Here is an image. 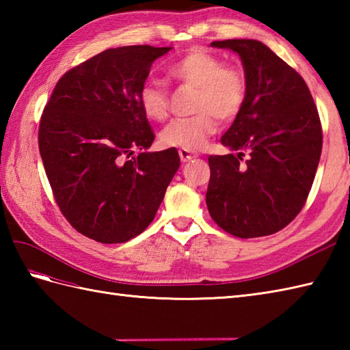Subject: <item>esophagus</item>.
Wrapping results in <instances>:
<instances>
[{
	"label": "esophagus",
	"instance_id": "34e87169",
	"mask_svg": "<svg viewBox=\"0 0 350 350\" xmlns=\"http://www.w3.org/2000/svg\"><path fill=\"white\" fill-rule=\"evenodd\" d=\"M179 156H180V161H182V162H189V161L197 158L196 153H192V152H189V150H185V148H180V150H179Z\"/></svg>",
	"mask_w": 350,
	"mask_h": 350
}]
</instances>
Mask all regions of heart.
I'll use <instances>...</instances> for the list:
<instances>
[{
    "instance_id": "obj_1",
    "label": "heart",
    "mask_w": 350,
    "mask_h": 350,
    "mask_svg": "<svg viewBox=\"0 0 350 350\" xmlns=\"http://www.w3.org/2000/svg\"><path fill=\"white\" fill-rule=\"evenodd\" d=\"M171 79L182 85L196 87L194 111L189 118H177L161 132V141L168 147L185 150L203 148L215 132L218 122H232L241 114L247 99L245 73L224 63L212 52L194 48L168 66ZM143 114L153 122H163L170 114V96L165 85L156 81L143 84L138 92Z\"/></svg>"
}]
</instances>
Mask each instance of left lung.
Instances as JSON below:
<instances>
[{"instance_id": "left-lung-1", "label": "left lung", "mask_w": 350, "mask_h": 350, "mask_svg": "<svg viewBox=\"0 0 350 350\" xmlns=\"http://www.w3.org/2000/svg\"><path fill=\"white\" fill-rule=\"evenodd\" d=\"M241 57L247 99L222 135L232 152L209 156L206 204L212 219L242 239L280 232L306 204L322 153V126L298 72L251 39L212 42ZM250 158L242 164L243 152Z\"/></svg>"}]
</instances>
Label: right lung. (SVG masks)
<instances>
[{"instance_id":"right-lung-1","label":"right lung","mask_w":350,"mask_h":350,"mask_svg":"<svg viewBox=\"0 0 350 350\" xmlns=\"http://www.w3.org/2000/svg\"><path fill=\"white\" fill-rule=\"evenodd\" d=\"M170 49L103 51L64 73L44 107V171L66 219L90 239L122 243L143 233L180 167L174 147L147 152L154 133L138 103L153 62Z\"/></svg>"}]
</instances>
